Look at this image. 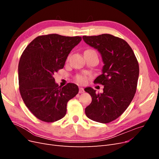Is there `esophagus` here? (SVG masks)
<instances>
[{"label":"esophagus","instance_id":"1","mask_svg":"<svg viewBox=\"0 0 159 159\" xmlns=\"http://www.w3.org/2000/svg\"><path fill=\"white\" fill-rule=\"evenodd\" d=\"M84 92H85V91H84V88H80V89H79V93H84Z\"/></svg>","mask_w":159,"mask_h":159}]
</instances>
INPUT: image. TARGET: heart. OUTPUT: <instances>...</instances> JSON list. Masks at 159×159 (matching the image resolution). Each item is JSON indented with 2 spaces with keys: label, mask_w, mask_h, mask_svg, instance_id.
Listing matches in <instances>:
<instances>
[{
  "label": "heart",
  "mask_w": 159,
  "mask_h": 159,
  "mask_svg": "<svg viewBox=\"0 0 159 159\" xmlns=\"http://www.w3.org/2000/svg\"><path fill=\"white\" fill-rule=\"evenodd\" d=\"M76 80L80 83H85L86 81H87V78L84 75H79L76 77Z\"/></svg>",
  "instance_id": "1"
}]
</instances>
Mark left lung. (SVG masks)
I'll list each match as a JSON object with an SVG mask.
<instances>
[{"label":"left lung","mask_w":159,"mask_h":159,"mask_svg":"<svg viewBox=\"0 0 159 159\" xmlns=\"http://www.w3.org/2000/svg\"><path fill=\"white\" fill-rule=\"evenodd\" d=\"M84 42L102 54V74L94 80L104 85L102 93L91 88L85 89L92 98L85 113L89 119L108 123L117 119L127 109L136 93L139 74L137 57L128 43L109 34L84 36Z\"/></svg>","instance_id":"8db88e82"}]
</instances>
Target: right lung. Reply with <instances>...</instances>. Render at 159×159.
<instances>
[{
  "label": "right lung",
  "mask_w": 159,
  "mask_h": 159,
  "mask_svg": "<svg viewBox=\"0 0 159 159\" xmlns=\"http://www.w3.org/2000/svg\"><path fill=\"white\" fill-rule=\"evenodd\" d=\"M81 36L51 34L36 37L22 52L18 64L19 91L23 102L38 119L52 123L63 118L68 101L78 93V85L60 87L53 75L64 68Z\"/></svg>",
  "instance_id": "add662e5"
}]
</instances>
